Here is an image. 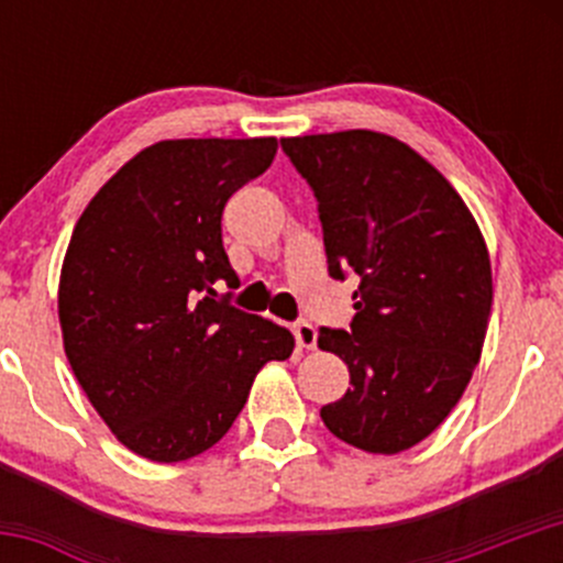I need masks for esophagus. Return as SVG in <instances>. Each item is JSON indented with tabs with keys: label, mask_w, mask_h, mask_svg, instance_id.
I'll return each mask as SVG.
<instances>
[{
	"label": "esophagus",
	"mask_w": 563,
	"mask_h": 563,
	"mask_svg": "<svg viewBox=\"0 0 563 563\" xmlns=\"http://www.w3.org/2000/svg\"><path fill=\"white\" fill-rule=\"evenodd\" d=\"M294 338H297V345H299V349L310 351V349H316L318 332H316L313 323H308V321H297V323H294Z\"/></svg>",
	"instance_id": "1"
}]
</instances>
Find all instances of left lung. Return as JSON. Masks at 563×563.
I'll return each instance as SVG.
<instances>
[{"label": "left lung", "mask_w": 563, "mask_h": 563, "mask_svg": "<svg viewBox=\"0 0 563 563\" xmlns=\"http://www.w3.org/2000/svg\"><path fill=\"white\" fill-rule=\"evenodd\" d=\"M318 198L329 275H360L351 329H321L351 387L329 433L373 455L428 439L468 387L493 305L485 236L455 187L400 139L343 130L280 139Z\"/></svg>", "instance_id": "8db88e82"}]
</instances>
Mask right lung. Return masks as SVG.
I'll return each instance as SVG.
<instances>
[{"instance_id": "right-lung-1", "label": "right lung", "mask_w": 563, "mask_h": 563, "mask_svg": "<svg viewBox=\"0 0 563 563\" xmlns=\"http://www.w3.org/2000/svg\"><path fill=\"white\" fill-rule=\"evenodd\" d=\"M277 139H172L130 157L73 229L59 275L67 362L119 444L179 463L218 444L266 362L294 351L269 318L214 302L236 288L223 209Z\"/></svg>"}]
</instances>
